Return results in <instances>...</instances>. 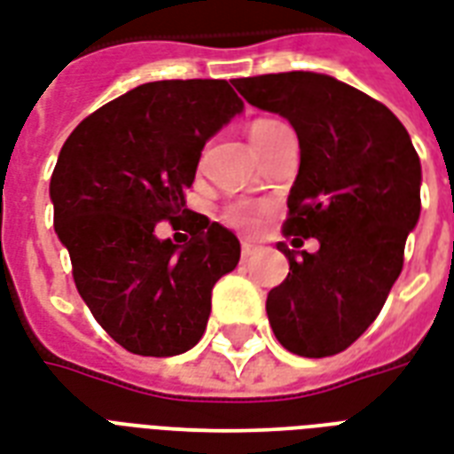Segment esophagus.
Segmentation results:
<instances>
[{
    "label": "esophagus",
    "mask_w": 454,
    "mask_h": 454,
    "mask_svg": "<svg viewBox=\"0 0 454 454\" xmlns=\"http://www.w3.org/2000/svg\"><path fill=\"white\" fill-rule=\"evenodd\" d=\"M254 254H255V244H251V241H241V258L247 261V258H251Z\"/></svg>",
    "instance_id": "esophagus-1"
}]
</instances>
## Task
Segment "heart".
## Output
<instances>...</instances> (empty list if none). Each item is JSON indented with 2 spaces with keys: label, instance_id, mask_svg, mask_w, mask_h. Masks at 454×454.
Masks as SVG:
<instances>
[{
  "label": "heart",
  "instance_id": "obj_1",
  "mask_svg": "<svg viewBox=\"0 0 454 454\" xmlns=\"http://www.w3.org/2000/svg\"><path fill=\"white\" fill-rule=\"evenodd\" d=\"M279 121H275V119H258V121H254L251 124V129H248V136H251V141H258L261 136L268 134L272 126H278ZM224 217L230 220L231 224H237V227H254L255 217L254 213L248 210V207H230L227 213H224Z\"/></svg>",
  "mask_w": 454,
  "mask_h": 454
}]
</instances>
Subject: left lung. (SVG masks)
Segmentation results:
<instances>
[{
  "instance_id": "left-lung-1",
  "label": "left lung",
  "mask_w": 454,
  "mask_h": 454,
  "mask_svg": "<svg viewBox=\"0 0 454 454\" xmlns=\"http://www.w3.org/2000/svg\"><path fill=\"white\" fill-rule=\"evenodd\" d=\"M248 105L294 126L299 175L285 234L318 239L270 289L265 311L279 344L320 359L364 335L400 278L404 244L421 213V162L385 105L325 74L287 71L234 78Z\"/></svg>"
}]
</instances>
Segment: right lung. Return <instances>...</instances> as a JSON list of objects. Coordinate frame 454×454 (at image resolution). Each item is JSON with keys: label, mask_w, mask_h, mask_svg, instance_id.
Instances as JSON below:
<instances>
[{"label": "right lung", "mask_w": 454, "mask_h": 454, "mask_svg": "<svg viewBox=\"0 0 454 454\" xmlns=\"http://www.w3.org/2000/svg\"><path fill=\"white\" fill-rule=\"evenodd\" d=\"M244 112L230 81H153L85 117L50 182L54 231L74 282L107 335L141 356H176L206 333L217 279L239 263L234 231L191 213L184 191L200 150ZM186 216L192 239L158 240Z\"/></svg>", "instance_id": "obj_1"}]
</instances>
